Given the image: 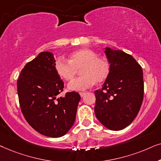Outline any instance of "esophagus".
Instances as JSON below:
<instances>
[{
    "label": "esophagus",
    "instance_id": "esophagus-1",
    "mask_svg": "<svg viewBox=\"0 0 161 161\" xmlns=\"http://www.w3.org/2000/svg\"><path fill=\"white\" fill-rule=\"evenodd\" d=\"M79 95H80L81 97H83L85 95V92H81V93H79Z\"/></svg>",
    "mask_w": 161,
    "mask_h": 161
}]
</instances>
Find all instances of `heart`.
I'll list each match as a JSON object with an SVG mask.
<instances>
[{"label":"heart","mask_w":161,"mask_h":161,"mask_svg":"<svg viewBox=\"0 0 161 161\" xmlns=\"http://www.w3.org/2000/svg\"><path fill=\"white\" fill-rule=\"evenodd\" d=\"M54 70L59 77L70 80L81 69V74L68 83V88L73 91H83L91 88L96 82H102L110 73V64L105 58L98 57L90 48H80L70 53L69 61L58 57L54 62Z\"/></svg>","instance_id":"heart-1"}]
</instances>
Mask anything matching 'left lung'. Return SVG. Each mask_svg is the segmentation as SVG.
<instances>
[{
    "label": "left lung",
    "instance_id": "left-lung-1",
    "mask_svg": "<svg viewBox=\"0 0 161 161\" xmlns=\"http://www.w3.org/2000/svg\"><path fill=\"white\" fill-rule=\"evenodd\" d=\"M110 73L102 88L95 91L94 112L102 125L118 131L133 121L143 98V70L131 55L106 47Z\"/></svg>",
    "mask_w": 161,
    "mask_h": 161
}]
</instances>
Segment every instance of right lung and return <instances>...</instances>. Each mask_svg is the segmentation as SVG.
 Instances as JSON below:
<instances>
[{"label": "right lung", "mask_w": 161, "mask_h": 161, "mask_svg": "<svg viewBox=\"0 0 161 161\" xmlns=\"http://www.w3.org/2000/svg\"><path fill=\"white\" fill-rule=\"evenodd\" d=\"M54 62L52 53H40L23 68L17 86L21 111L29 125L43 136L59 138L74 125L81 97L74 91L57 97L64 83Z\"/></svg>", "instance_id": "add662e5"}]
</instances>
